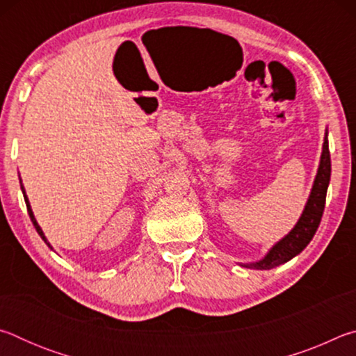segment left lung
Wrapping results in <instances>:
<instances>
[{
	"mask_svg": "<svg viewBox=\"0 0 356 356\" xmlns=\"http://www.w3.org/2000/svg\"><path fill=\"white\" fill-rule=\"evenodd\" d=\"M330 176H331V159H330L327 134H325L321 165H318L314 186H312L311 196L303 210V215L300 216L298 222L295 225L292 231L289 232V236H286L281 242L276 243L262 261L254 262V264H246L243 267L257 268V270L275 268L281 264L291 261L292 257L297 256L298 252H301L306 246H308L312 237H314L318 225H321L323 209H325V200H327Z\"/></svg>",
	"mask_w": 356,
	"mask_h": 356,
	"instance_id": "1",
	"label": "left lung"
}]
</instances>
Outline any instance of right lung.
Masks as SVG:
<instances>
[{
	"label": "right lung",
	"mask_w": 356,
	"mask_h": 356,
	"mask_svg": "<svg viewBox=\"0 0 356 356\" xmlns=\"http://www.w3.org/2000/svg\"><path fill=\"white\" fill-rule=\"evenodd\" d=\"M22 191H23V196H25V202H26V209H28V213H29V218H31V221H33V225H34V227H35V231L39 232V236L42 237V240H44V242L50 246V243L47 242V238H45V236H44V232H42V229H40V226L38 225V221H35V218H34V215H33V210H31V206H29V201H28V197H26V195H25V190H23V185H22Z\"/></svg>",
	"instance_id": "1"
}]
</instances>
